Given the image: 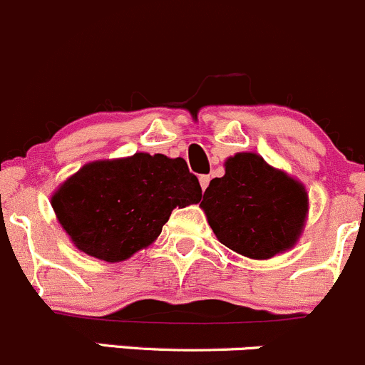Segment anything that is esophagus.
<instances>
[{
	"label": "esophagus",
	"mask_w": 365,
	"mask_h": 365,
	"mask_svg": "<svg viewBox=\"0 0 365 365\" xmlns=\"http://www.w3.org/2000/svg\"><path fill=\"white\" fill-rule=\"evenodd\" d=\"M198 181H200L202 190L205 191V187H207L209 182H210V178H209V175H200V178H198Z\"/></svg>",
	"instance_id": "1"
}]
</instances>
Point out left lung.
Returning <instances> with one entry per match:
<instances>
[{"label":"left lung","instance_id":"obj_1","mask_svg":"<svg viewBox=\"0 0 365 365\" xmlns=\"http://www.w3.org/2000/svg\"><path fill=\"white\" fill-rule=\"evenodd\" d=\"M200 207L217 240L235 253L267 260L290 250L302 232L306 190L253 153L228 158L223 178L212 179Z\"/></svg>","mask_w":365,"mask_h":365}]
</instances>
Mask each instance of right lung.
<instances>
[{"instance_id": "1", "label": "right lung", "mask_w": 365, "mask_h": 365, "mask_svg": "<svg viewBox=\"0 0 365 365\" xmlns=\"http://www.w3.org/2000/svg\"><path fill=\"white\" fill-rule=\"evenodd\" d=\"M200 198V182L182 158L137 153L84 165L56 191L52 207L78 250L123 262L161 234L172 209Z\"/></svg>"}]
</instances>
